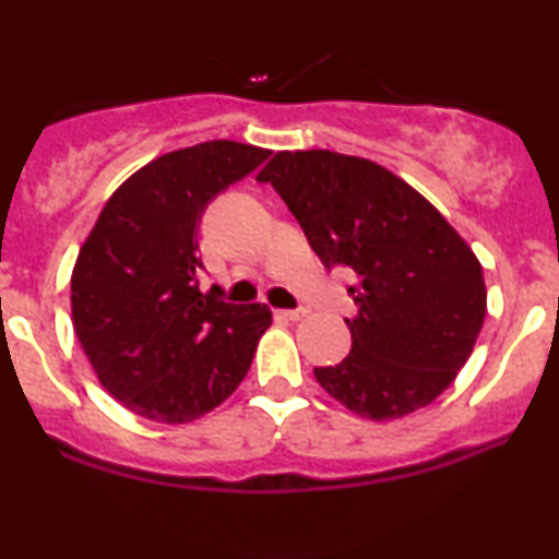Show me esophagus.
<instances>
[{"label": "esophagus", "instance_id": "34e87169", "mask_svg": "<svg viewBox=\"0 0 559 559\" xmlns=\"http://www.w3.org/2000/svg\"><path fill=\"white\" fill-rule=\"evenodd\" d=\"M275 316L284 320H301L307 316V310H275Z\"/></svg>", "mask_w": 559, "mask_h": 559}]
</instances>
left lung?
Masks as SVG:
<instances>
[{
	"label": "left lung",
	"instance_id": "8db88e82",
	"mask_svg": "<svg viewBox=\"0 0 559 559\" xmlns=\"http://www.w3.org/2000/svg\"><path fill=\"white\" fill-rule=\"evenodd\" d=\"M297 217L325 267L355 273L352 349L316 368L360 418L431 404L471 357L486 316L480 262L444 215L394 173L329 150L278 152L258 176Z\"/></svg>",
	"mask_w": 559,
	"mask_h": 559
}]
</instances>
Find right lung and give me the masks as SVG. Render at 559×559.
<instances>
[{
  "mask_svg": "<svg viewBox=\"0 0 559 559\" xmlns=\"http://www.w3.org/2000/svg\"><path fill=\"white\" fill-rule=\"evenodd\" d=\"M271 152L204 141L152 159L107 199L70 278L75 336L96 378L133 415L189 423L247 376L265 305H230L199 288L204 210Z\"/></svg>",
  "mask_w": 559,
  "mask_h": 559,
  "instance_id": "1",
  "label": "right lung"
}]
</instances>
